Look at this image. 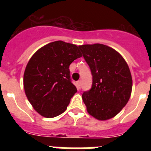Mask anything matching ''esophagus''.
<instances>
[{"label":"esophagus","mask_w":151,"mask_h":151,"mask_svg":"<svg viewBox=\"0 0 151 151\" xmlns=\"http://www.w3.org/2000/svg\"><path fill=\"white\" fill-rule=\"evenodd\" d=\"M77 85H78V89H80L81 88V81H78V82H77Z\"/></svg>","instance_id":"1"}]
</instances>
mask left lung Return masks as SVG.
<instances>
[{
    "instance_id": "1",
    "label": "left lung",
    "mask_w": 151,
    "mask_h": 151,
    "mask_svg": "<svg viewBox=\"0 0 151 151\" xmlns=\"http://www.w3.org/2000/svg\"><path fill=\"white\" fill-rule=\"evenodd\" d=\"M92 75L91 89L82 94L87 111L100 121L112 118L126 105L132 79L128 64L114 48L102 44L78 46Z\"/></svg>"
}]
</instances>
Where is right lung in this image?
<instances>
[{
	"label": "right lung",
	"mask_w": 151,
	"mask_h": 151,
	"mask_svg": "<svg viewBox=\"0 0 151 151\" xmlns=\"http://www.w3.org/2000/svg\"><path fill=\"white\" fill-rule=\"evenodd\" d=\"M81 56L79 47L57 41L38 49L30 58L23 76L25 93L41 116L52 118L66 110L77 92L69 67Z\"/></svg>",
	"instance_id": "obj_1"
}]
</instances>
